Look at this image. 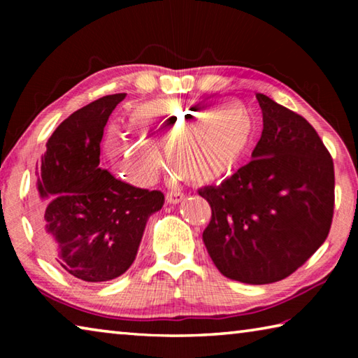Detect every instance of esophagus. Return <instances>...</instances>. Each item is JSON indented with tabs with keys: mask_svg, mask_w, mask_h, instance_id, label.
I'll list each match as a JSON object with an SVG mask.
<instances>
[{
	"mask_svg": "<svg viewBox=\"0 0 358 358\" xmlns=\"http://www.w3.org/2000/svg\"><path fill=\"white\" fill-rule=\"evenodd\" d=\"M185 199V194L180 192V191H169L166 194V201L169 203H180L181 201Z\"/></svg>",
	"mask_w": 358,
	"mask_h": 358,
	"instance_id": "esophagus-1",
	"label": "esophagus"
}]
</instances>
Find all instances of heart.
Returning a JSON list of instances; mask_svg holds the SVG:
<instances>
[{
  "label": "heart",
  "instance_id": "b5f03b06",
  "mask_svg": "<svg viewBox=\"0 0 358 358\" xmlns=\"http://www.w3.org/2000/svg\"><path fill=\"white\" fill-rule=\"evenodd\" d=\"M132 121L157 145L167 147L171 166L196 183L229 177L245 157L254 132V121L243 107L216 108L177 98L137 104ZM107 148L120 171L137 183H150L159 172V151L141 137L113 134Z\"/></svg>",
  "mask_w": 358,
  "mask_h": 358
}]
</instances>
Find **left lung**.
<instances>
[{"mask_svg":"<svg viewBox=\"0 0 358 358\" xmlns=\"http://www.w3.org/2000/svg\"><path fill=\"white\" fill-rule=\"evenodd\" d=\"M264 129L252 159L220 186L199 189L211 207L203 243L230 280L281 281L324 243L335 208L333 159L316 129L257 93Z\"/></svg>","mask_w":358,"mask_h":358,"instance_id":"obj_1","label":"left lung"}]
</instances>
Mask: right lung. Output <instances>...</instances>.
Instances as JSON below:
<instances>
[{"label":"right lung","mask_w":358,"mask_h":358,"mask_svg":"<svg viewBox=\"0 0 358 358\" xmlns=\"http://www.w3.org/2000/svg\"><path fill=\"white\" fill-rule=\"evenodd\" d=\"M126 93L69 115L47 141L34 197V229L59 268L87 282L115 280L134 262L148 216L164 194L131 186L99 167L107 120Z\"/></svg>","instance_id":"right-lung-1"}]
</instances>
